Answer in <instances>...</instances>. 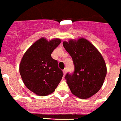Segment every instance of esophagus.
<instances>
[{
	"label": "esophagus",
	"mask_w": 121,
	"mask_h": 121,
	"mask_svg": "<svg viewBox=\"0 0 121 121\" xmlns=\"http://www.w3.org/2000/svg\"><path fill=\"white\" fill-rule=\"evenodd\" d=\"M63 73H64V75H65L66 73H67V70H66V69H64V70H63Z\"/></svg>",
	"instance_id": "esophagus-1"
}]
</instances>
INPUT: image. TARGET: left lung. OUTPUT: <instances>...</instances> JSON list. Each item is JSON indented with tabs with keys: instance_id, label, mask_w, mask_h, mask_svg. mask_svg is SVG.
<instances>
[{
	"instance_id": "left-lung-1",
	"label": "left lung",
	"mask_w": 121,
	"mask_h": 121,
	"mask_svg": "<svg viewBox=\"0 0 121 121\" xmlns=\"http://www.w3.org/2000/svg\"><path fill=\"white\" fill-rule=\"evenodd\" d=\"M63 46L74 65V72L68 73L65 76L71 93L81 99L92 96L100 89L107 74V67L102 55L84 38L65 41Z\"/></svg>"
}]
</instances>
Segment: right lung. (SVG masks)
Listing matches in <instances>:
<instances>
[{
  "instance_id": "obj_1",
  "label": "right lung",
  "mask_w": 121,
  "mask_h": 121,
  "mask_svg": "<svg viewBox=\"0 0 121 121\" xmlns=\"http://www.w3.org/2000/svg\"><path fill=\"white\" fill-rule=\"evenodd\" d=\"M59 39L48 41L42 37L25 52L19 71L25 86L39 96H47L55 90L63 76L58 62L51 57L53 50L60 43Z\"/></svg>"
}]
</instances>
